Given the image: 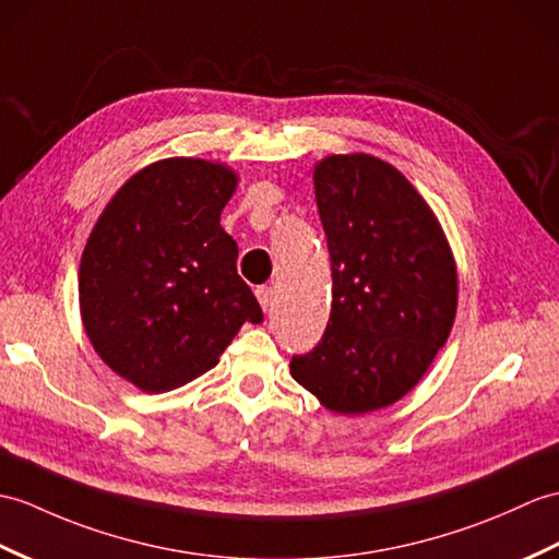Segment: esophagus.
Instances as JSON below:
<instances>
[{"label": "esophagus", "instance_id": "obj_1", "mask_svg": "<svg viewBox=\"0 0 559 559\" xmlns=\"http://www.w3.org/2000/svg\"><path fill=\"white\" fill-rule=\"evenodd\" d=\"M257 300L264 311H271V307H274V290L269 285H262V288H257Z\"/></svg>", "mask_w": 559, "mask_h": 559}]
</instances>
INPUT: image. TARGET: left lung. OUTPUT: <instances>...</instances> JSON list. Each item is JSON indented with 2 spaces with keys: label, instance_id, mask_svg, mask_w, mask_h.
<instances>
[{
  "label": "left lung",
  "instance_id": "left-lung-1",
  "mask_svg": "<svg viewBox=\"0 0 559 559\" xmlns=\"http://www.w3.org/2000/svg\"><path fill=\"white\" fill-rule=\"evenodd\" d=\"M333 274L329 326L293 379L335 414L393 405L417 385L457 314V264L431 206L365 152L314 166Z\"/></svg>",
  "mask_w": 559,
  "mask_h": 559
}]
</instances>
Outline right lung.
<instances>
[{"mask_svg":"<svg viewBox=\"0 0 559 559\" xmlns=\"http://www.w3.org/2000/svg\"><path fill=\"white\" fill-rule=\"evenodd\" d=\"M236 188L226 164L154 162L116 190L90 233L78 269L83 326L104 365L142 393L198 379L245 321L264 319L221 228Z\"/></svg>","mask_w":559,"mask_h":559,"instance_id":"1","label":"right lung"}]
</instances>
